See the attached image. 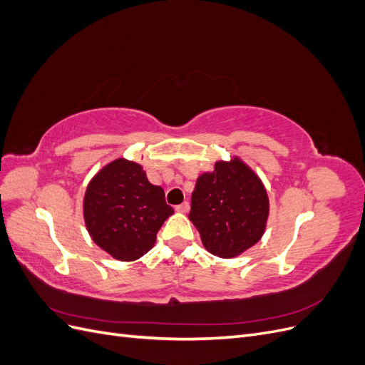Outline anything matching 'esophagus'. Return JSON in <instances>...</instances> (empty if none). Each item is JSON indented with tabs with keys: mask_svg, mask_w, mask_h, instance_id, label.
Here are the masks:
<instances>
[{
	"mask_svg": "<svg viewBox=\"0 0 365 365\" xmlns=\"http://www.w3.org/2000/svg\"><path fill=\"white\" fill-rule=\"evenodd\" d=\"M175 210L178 213H187L190 210V204L189 202H182V204H180V205H176L175 207Z\"/></svg>",
	"mask_w": 365,
	"mask_h": 365,
	"instance_id": "esophagus-1",
	"label": "esophagus"
}]
</instances>
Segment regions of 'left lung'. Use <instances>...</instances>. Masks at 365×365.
Instances as JSON below:
<instances>
[{"label": "left lung", "instance_id": "obj_1", "mask_svg": "<svg viewBox=\"0 0 365 365\" xmlns=\"http://www.w3.org/2000/svg\"><path fill=\"white\" fill-rule=\"evenodd\" d=\"M269 197L260 176L236 155L217 160L196 180L189 219L204 248L220 259H235L264 235Z\"/></svg>", "mask_w": 365, "mask_h": 365}]
</instances>
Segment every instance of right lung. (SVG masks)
<instances>
[{
  "instance_id": "1",
  "label": "right lung",
  "mask_w": 365,
  "mask_h": 365,
  "mask_svg": "<svg viewBox=\"0 0 365 365\" xmlns=\"http://www.w3.org/2000/svg\"><path fill=\"white\" fill-rule=\"evenodd\" d=\"M173 215L164 190L149 182L143 165L117 158L98 170L83 196V220L97 247L120 262H134L155 245Z\"/></svg>"
}]
</instances>
